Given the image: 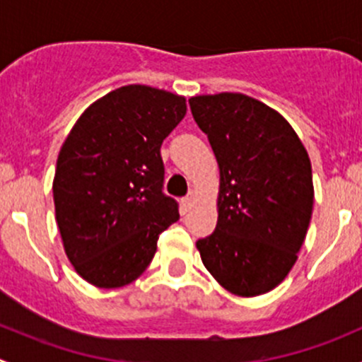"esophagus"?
<instances>
[{"label": "esophagus", "instance_id": "esophagus-1", "mask_svg": "<svg viewBox=\"0 0 362 362\" xmlns=\"http://www.w3.org/2000/svg\"><path fill=\"white\" fill-rule=\"evenodd\" d=\"M194 202H196V194L194 192H189V194L184 198V206L191 208L192 204H194Z\"/></svg>", "mask_w": 362, "mask_h": 362}]
</instances>
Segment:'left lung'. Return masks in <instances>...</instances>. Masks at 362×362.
Instances as JSON below:
<instances>
[{
  "label": "left lung",
  "instance_id": "left-lung-1",
  "mask_svg": "<svg viewBox=\"0 0 362 362\" xmlns=\"http://www.w3.org/2000/svg\"><path fill=\"white\" fill-rule=\"evenodd\" d=\"M189 103L221 175L217 228L196 242L204 268L235 296L269 293L293 269L312 218L308 152L284 115L247 94Z\"/></svg>",
  "mask_w": 362,
  "mask_h": 362
}]
</instances>
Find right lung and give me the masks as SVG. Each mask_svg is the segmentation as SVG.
<instances>
[{
    "instance_id": "add662e5",
    "label": "right lung",
    "mask_w": 362,
    "mask_h": 362,
    "mask_svg": "<svg viewBox=\"0 0 362 362\" xmlns=\"http://www.w3.org/2000/svg\"><path fill=\"white\" fill-rule=\"evenodd\" d=\"M187 113L185 98L151 86L119 87L71 127L52 182L56 222L75 272L101 289L134 282L180 218L163 194L160 144Z\"/></svg>"
}]
</instances>
